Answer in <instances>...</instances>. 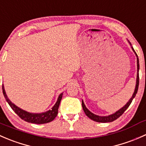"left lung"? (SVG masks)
<instances>
[{
	"label": "left lung",
	"mask_w": 146,
	"mask_h": 146,
	"mask_svg": "<svg viewBox=\"0 0 146 146\" xmlns=\"http://www.w3.org/2000/svg\"><path fill=\"white\" fill-rule=\"evenodd\" d=\"M128 42H129V43L130 44V45L131 46V42H129V41H128ZM131 48H132V50L133 51V52H134L135 54H136V58H137L136 84V88H135V90H134V92H133V95H132V97L131 98V99L129 100V102H128L126 103V104H125V105L123 106L122 108H121L120 110H119L118 111H116V112L114 113V114H111V115H109V116H105V117H101V116L96 115V114H93V113L91 112L90 110H88V109H87V107H85V104H84L83 101L82 100V109H83L84 112H85V114H86V116H88V117H89L90 119H92V120L95 121H97V122H101V123H107V122L114 121V120H116V119H118L119 117H121V116L123 114V112H124V111L127 110L128 107H129V105H130L131 103L132 100H133V98H134L135 96H136L137 92H138V85H139V73H138V71H139V61H138V56H137L136 51H134V49H133V47L131 46Z\"/></svg>",
	"instance_id": "1"
}]
</instances>
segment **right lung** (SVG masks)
<instances>
[{
    "label": "right lung",
    "instance_id": "1",
    "mask_svg": "<svg viewBox=\"0 0 146 146\" xmlns=\"http://www.w3.org/2000/svg\"><path fill=\"white\" fill-rule=\"evenodd\" d=\"M2 88L3 93L4 97H5V100H6L7 102L9 104L10 107H11L12 110H13V111L20 117V118L23 119L24 121H25L29 122V123H36V124H42V123H46L52 121L56 118L57 114H58V107H59L60 102H61V98H62L63 93L60 94L56 102L54 104V107L51 108V110L42 113H30L28 112L27 111H25V110H22L20 107H17L15 104H13V103L8 99V96H7L6 93H5L3 85Z\"/></svg>",
    "mask_w": 146,
    "mask_h": 146
}]
</instances>
